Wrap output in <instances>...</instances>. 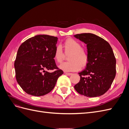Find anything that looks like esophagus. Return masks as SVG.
Listing matches in <instances>:
<instances>
[{
    "label": "esophagus",
    "instance_id": "34e87169",
    "mask_svg": "<svg viewBox=\"0 0 129 129\" xmlns=\"http://www.w3.org/2000/svg\"><path fill=\"white\" fill-rule=\"evenodd\" d=\"M65 74L67 76H71L72 75V73H65Z\"/></svg>",
    "mask_w": 129,
    "mask_h": 129
}]
</instances>
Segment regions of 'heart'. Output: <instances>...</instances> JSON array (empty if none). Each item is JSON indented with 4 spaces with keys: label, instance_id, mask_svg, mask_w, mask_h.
Masks as SVG:
<instances>
[{
    "label": "heart",
    "instance_id": "1",
    "mask_svg": "<svg viewBox=\"0 0 129 129\" xmlns=\"http://www.w3.org/2000/svg\"><path fill=\"white\" fill-rule=\"evenodd\" d=\"M66 53H71L69 55V62L62 63L59 68L64 72H75L79 71L81 67L88 63L89 56L86 50L82 48L80 43L74 39L69 38L63 44ZM64 58V54L60 46H56L54 52V59L57 63H61Z\"/></svg>",
    "mask_w": 129,
    "mask_h": 129
}]
</instances>
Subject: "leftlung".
Segmentation results:
<instances>
[{"label":"left lung","instance_id":"8db88e82","mask_svg":"<svg viewBox=\"0 0 129 129\" xmlns=\"http://www.w3.org/2000/svg\"><path fill=\"white\" fill-rule=\"evenodd\" d=\"M74 37L87 45L89 56L87 67L79 73L80 80L74 88L87 97L102 95L110 88L116 76V61L111 47L103 38L92 33Z\"/></svg>","mask_w":129,"mask_h":129}]
</instances>
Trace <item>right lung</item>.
Wrapping results in <instances>:
<instances>
[{
    "label": "right lung",
    "mask_w": 129,
    "mask_h": 129,
    "mask_svg": "<svg viewBox=\"0 0 129 129\" xmlns=\"http://www.w3.org/2000/svg\"><path fill=\"white\" fill-rule=\"evenodd\" d=\"M57 40V37L38 35L19 47L14 62L15 77L19 85L28 94L41 96L49 93L63 74L54 59ZM54 69L57 71L48 72Z\"/></svg>",
    "instance_id": "right-lung-1"
}]
</instances>
